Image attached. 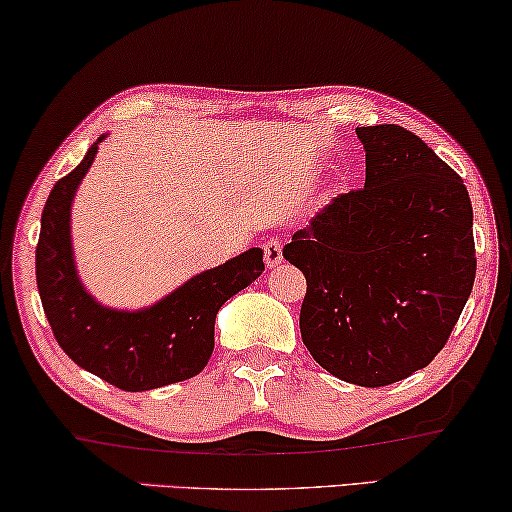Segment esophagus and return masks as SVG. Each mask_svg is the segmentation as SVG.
<instances>
[{"label": "esophagus", "mask_w": 512, "mask_h": 512, "mask_svg": "<svg viewBox=\"0 0 512 512\" xmlns=\"http://www.w3.org/2000/svg\"><path fill=\"white\" fill-rule=\"evenodd\" d=\"M264 262L269 269H273V266H278L282 262V241L278 236L264 243Z\"/></svg>", "instance_id": "34e87169"}]
</instances>
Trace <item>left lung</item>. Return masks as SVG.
Returning a JSON list of instances; mask_svg holds the SVG:
<instances>
[{"instance_id": "obj_1", "label": "left lung", "mask_w": 512, "mask_h": 512, "mask_svg": "<svg viewBox=\"0 0 512 512\" xmlns=\"http://www.w3.org/2000/svg\"><path fill=\"white\" fill-rule=\"evenodd\" d=\"M365 186L282 248L303 271L301 338L333 377L388 386L444 349L476 278L474 211L460 174L395 124L356 128Z\"/></svg>"}]
</instances>
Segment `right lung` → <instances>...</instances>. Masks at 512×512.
<instances>
[{
    "label": "right lung",
    "mask_w": 512,
    "mask_h": 512,
    "mask_svg": "<svg viewBox=\"0 0 512 512\" xmlns=\"http://www.w3.org/2000/svg\"><path fill=\"white\" fill-rule=\"evenodd\" d=\"M71 174L59 179L43 207L36 246V285L59 347L82 370L121 391L142 393L200 375L213 352V326L227 299L264 271V250L248 248L202 271L154 305L119 310L98 303L78 276L71 207L94 163L98 142Z\"/></svg>",
    "instance_id": "add662e5"
}]
</instances>
